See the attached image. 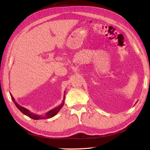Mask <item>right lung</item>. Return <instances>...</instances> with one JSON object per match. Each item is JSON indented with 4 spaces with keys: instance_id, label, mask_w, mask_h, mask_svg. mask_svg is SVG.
<instances>
[{
    "instance_id": "right-lung-1",
    "label": "right lung",
    "mask_w": 150,
    "mask_h": 150,
    "mask_svg": "<svg viewBox=\"0 0 150 150\" xmlns=\"http://www.w3.org/2000/svg\"><path fill=\"white\" fill-rule=\"evenodd\" d=\"M65 93V91H64ZM11 94V93H10ZM65 94H64V98H63V100L61 104H59L58 106L54 108L53 109H52L51 110L49 111L48 112H47L46 114L44 115H35L34 113L32 112L31 111H30L28 109L25 108L24 107L21 106L20 104H18L16 101H15V99L13 98L12 95L11 94V99H12L13 102L14 103L15 105L16 106V107L19 109V110L24 114L25 115L29 116L30 118L33 119V120H44V119H49V118H51V117H53L55 116L56 115H57L58 112L61 110V109L62 108V107L64 105V99H65Z\"/></svg>"
}]
</instances>
